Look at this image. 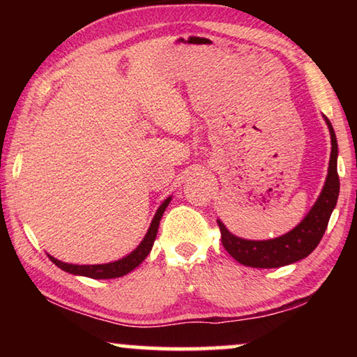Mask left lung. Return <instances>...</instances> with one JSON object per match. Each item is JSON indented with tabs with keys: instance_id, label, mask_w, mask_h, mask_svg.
I'll use <instances>...</instances> for the list:
<instances>
[{
	"instance_id": "obj_1",
	"label": "left lung",
	"mask_w": 357,
	"mask_h": 357,
	"mask_svg": "<svg viewBox=\"0 0 357 357\" xmlns=\"http://www.w3.org/2000/svg\"><path fill=\"white\" fill-rule=\"evenodd\" d=\"M323 118L328 124L331 134V157L329 168L323 190L317 198L315 204L307 213L304 219L298 223L291 231L282 234L279 238L266 239V241H252L244 239L229 231L223 225L222 220H217L222 234V244L225 250L241 264L249 266V268L271 269L280 268L299 261V259L309 257L317 249V245L321 241L323 234L328 228V222L331 219L332 211H334L340 192V181L337 174V155L338 144L334 128L331 121Z\"/></svg>"
}]
</instances>
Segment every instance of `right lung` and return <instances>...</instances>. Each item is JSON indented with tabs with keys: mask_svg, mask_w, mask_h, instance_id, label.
Listing matches in <instances>:
<instances>
[{
	"mask_svg": "<svg viewBox=\"0 0 357 357\" xmlns=\"http://www.w3.org/2000/svg\"><path fill=\"white\" fill-rule=\"evenodd\" d=\"M172 202V197H168L167 200L160 204L159 209L155 211V214L151 220V225L148 228L146 234L140 244L137 245L135 250H132L129 255L116 259V261L112 263H104V264H72V263H64L59 261L55 257L48 255L47 257L52 259V263H55L59 269L66 271V273L74 274V275H83L89 277V279H116V277H123L129 274L130 271H134L138 264L143 263V259L149 255L151 249H153L154 241L157 236V231H159V223L162 215H164L165 209Z\"/></svg>",
	"mask_w": 357,
	"mask_h": 357,
	"instance_id": "right-lung-1",
	"label": "right lung"
}]
</instances>
